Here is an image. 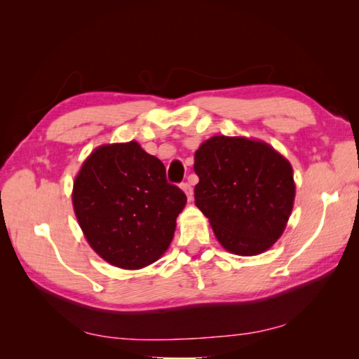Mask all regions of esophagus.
<instances>
[{"label": "esophagus", "instance_id": "obj_1", "mask_svg": "<svg viewBox=\"0 0 359 359\" xmlns=\"http://www.w3.org/2000/svg\"><path fill=\"white\" fill-rule=\"evenodd\" d=\"M180 188H182V189H184V191H185V194H187V197H188V199H189V201H191V197H193V187H191V185H189V182H184V184H182V185H180Z\"/></svg>", "mask_w": 359, "mask_h": 359}]
</instances>
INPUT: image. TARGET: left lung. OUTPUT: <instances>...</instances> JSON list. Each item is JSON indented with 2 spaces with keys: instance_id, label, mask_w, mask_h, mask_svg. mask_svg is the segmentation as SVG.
Masks as SVG:
<instances>
[{
  "instance_id": "left-lung-1",
  "label": "left lung",
  "mask_w": 359,
  "mask_h": 359,
  "mask_svg": "<svg viewBox=\"0 0 359 359\" xmlns=\"http://www.w3.org/2000/svg\"><path fill=\"white\" fill-rule=\"evenodd\" d=\"M196 205L222 247L239 256L269 250L284 233L294 201L293 170L270 144L215 135L194 154Z\"/></svg>"
}]
</instances>
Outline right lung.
Returning a JSON list of instances; mask_svg holds the SVG:
<instances>
[{
	"label": "right lung",
	"mask_w": 359,
	"mask_h": 359,
	"mask_svg": "<svg viewBox=\"0 0 359 359\" xmlns=\"http://www.w3.org/2000/svg\"><path fill=\"white\" fill-rule=\"evenodd\" d=\"M74 211L95 253L125 270L162 256L187 196L168 184L165 165L137 142L98 147L74 182Z\"/></svg>",
	"instance_id": "add662e5"
}]
</instances>
